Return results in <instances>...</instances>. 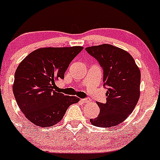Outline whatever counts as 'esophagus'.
<instances>
[{
  "instance_id": "obj_1",
  "label": "esophagus",
  "mask_w": 160,
  "mask_h": 160,
  "mask_svg": "<svg viewBox=\"0 0 160 160\" xmlns=\"http://www.w3.org/2000/svg\"><path fill=\"white\" fill-rule=\"evenodd\" d=\"M81 102L82 103H90L91 100H90V98H82V99H81Z\"/></svg>"
}]
</instances>
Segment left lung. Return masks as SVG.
<instances>
[{
	"instance_id": "8db88e82",
	"label": "left lung",
	"mask_w": 160,
	"mask_h": 160,
	"mask_svg": "<svg viewBox=\"0 0 160 160\" xmlns=\"http://www.w3.org/2000/svg\"><path fill=\"white\" fill-rule=\"evenodd\" d=\"M103 69V82L107 88L106 102H97L100 113L91 118L92 125L108 128L120 124L132 112L140 95L141 74L129 53L112 44L85 48Z\"/></svg>"
}]
</instances>
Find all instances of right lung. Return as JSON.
I'll return each mask as SVG.
<instances>
[{"instance_id":"add662e5","label":"right lung","mask_w":160,"mask_h":160,"mask_svg":"<svg viewBox=\"0 0 160 160\" xmlns=\"http://www.w3.org/2000/svg\"><path fill=\"white\" fill-rule=\"evenodd\" d=\"M83 47L42 48L29 54L16 69L13 92L26 118L40 127L61 121L79 98L55 91V81L63 79L69 64Z\"/></svg>"}]
</instances>
